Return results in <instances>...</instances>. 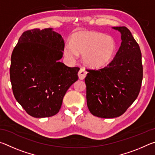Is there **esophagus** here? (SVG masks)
Instances as JSON below:
<instances>
[{
    "label": "esophagus",
    "mask_w": 155,
    "mask_h": 155,
    "mask_svg": "<svg viewBox=\"0 0 155 155\" xmlns=\"http://www.w3.org/2000/svg\"><path fill=\"white\" fill-rule=\"evenodd\" d=\"M87 71L84 69V68H81L79 72L78 73V77L81 80H83L84 78H85L86 75H87Z\"/></svg>",
    "instance_id": "esophagus-1"
}]
</instances>
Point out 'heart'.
Listing matches in <instances>:
<instances>
[{
    "mask_svg": "<svg viewBox=\"0 0 155 155\" xmlns=\"http://www.w3.org/2000/svg\"><path fill=\"white\" fill-rule=\"evenodd\" d=\"M117 48L116 41L111 36L96 31H80L65 44L64 51L69 59H75L79 53L89 67L101 68L112 61Z\"/></svg>",
    "mask_w": 155,
    "mask_h": 155,
    "instance_id": "b5f03b06",
    "label": "heart"
}]
</instances>
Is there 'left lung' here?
<instances>
[{
    "mask_svg": "<svg viewBox=\"0 0 155 155\" xmlns=\"http://www.w3.org/2000/svg\"><path fill=\"white\" fill-rule=\"evenodd\" d=\"M113 28L121 33L122 39L115 58L101 69H87L85 78L88 109L102 118L124 114L137 98L143 78L139 44L126 27Z\"/></svg>",
    "mask_w": 155,
    "mask_h": 155,
    "instance_id": "8db88e82",
    "label": "left lung"
}]
</instances>
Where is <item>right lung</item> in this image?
Listing matches in <instances>:
<instances>
[{
	"mask_svg": "<svg viewBox=\"0 0 155 155\" xmlns=\"http://www.w3.org/2000/svg\"><path fill=\"white\" fill-rule=\"evenodd\" d=\"M64 46L61 35L48 28L25 31L14 48L9 70L13 93L31 116L56 115L67 90L78 80L80 68L59 61Z\"/></svg>",
	"mask_w": 155,
	"mask_h": 155,
	"instance_id": "obj_1",
	"label": "right lung"
}]
</instances>
